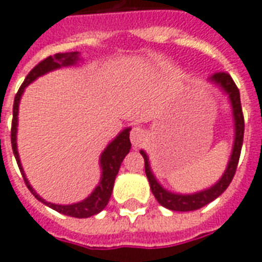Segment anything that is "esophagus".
Wrapping results in <instances>:
<instances>
[{"mask_svg":"<svg viewBox=\"0 0 262 262\" xmlns=\"http://www.w3.org/2000/svg\"><path fill=\"white\" fill-rule=\"evenodd\" d=\"M145 130L142 129V127L140 126H135L133 129H132L130 132V141L132 144H133V146L135 148H137V146H140V145L142 144V141L145 140Z\"/></svg>","mask_w":262,"mask_h":262,"instance_id":"esophagus-1","label":"esophagus"}]
</instances>
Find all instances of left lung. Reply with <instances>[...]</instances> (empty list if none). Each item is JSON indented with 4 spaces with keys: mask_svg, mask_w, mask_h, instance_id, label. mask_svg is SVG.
<instances>
[{
    "mask_svg": "<svg viewBox=\"0 0 262 262\" xmlns=\"http://www.w3.org/2000/svg\"><path fill=\"white\" fill-rule=\"evenodd\" d=\"M209 80L213 83L219 85L229 96L233 118H234V142H233L232 155H230L229 162H228V166H226V170L224 172L223 177L214 185L205 189V190H201V192L193 193V194H179V193L169 192L160 185V182L156 180L155 174L151 173L148 155L144 150H140V153L144 157L145 173H146V177L149 180L151 193L155 194L156 200L166 209L176 210V212H190V210H197L202 206L208 205L209 202L216 200L220 194L225 192L226 188L232 182L233 177H234V173H236L239 155H241V148H243L244 127H245L243 107H241V101H239V90L236 86L234 81L232 80L230 74L225 73V72L214 73Z\"/></svg>",
    "mask_w": 262,
    "mask_h": 262,
    "instance_id": "8db88e82",
    "label": "left lung"
}]
</instances>
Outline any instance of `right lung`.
<instances>
[{
    "mask_svg": "<svg viewBox=\"0 0 262 262\" xmlns=\"http://www.w3.org/2000/svg\"><path fill=\"white\" fill-rule=\"evenodd\" d=\"M80 60L78 58V52H72V53H58V54H54V56H50L45 60H42L38 65L33 68L29 72V74L26 76L25 81L23 82L21 88L18 89L17 94L14 97V104H13V120H12V133H10V138H12V149L13 153H14L15 161L18 164V168L23 173L24 181H25L26 186L29 189L32 194L36 197L38 201H41L42 204H45L46 206H49L52 209L57 210L58 213H62L65 216L70 217H77V219H88L90 216H94L100 213L101 210L104 209L105 206L107 205L109 199H111L112 192H113V185L114 180H116V176H117L118 170H120L121 162L125 158V156L129 153L130 150V140H129V132H130V127H126L124 130L121 132L117 137L114 138L111 144L107 145L106 149L102 151L100 158V165H101V180L100 184L96 186L92 194L85 199L81 202H76V204H72V205H57V204H52V202H48L39 197L36 193V190L30 186L29 181L25 177V173H24L23 165L19 161L18 150H17V125H18V106H19V100H21V96H23L25 88L29 85L30 82L38 78L39 76H43L48 72H52L54 69H58L61 67H70V65H74L77 61Z\"/></svg>",
    "mask_w": 262,
    "mask_h": 262,
    "instance_id": "right-lung-1",
    "label": "right lung"
}]
</instances>
